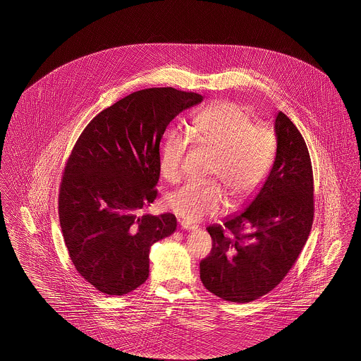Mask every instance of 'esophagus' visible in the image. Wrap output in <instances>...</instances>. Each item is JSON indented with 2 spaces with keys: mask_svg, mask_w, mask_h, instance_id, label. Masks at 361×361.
Listing matches in <instances>:
<instances>
[{
  "mask_svg": "<svg viewBox=\"0 0 361 361\" xmlns=\"http://www.w3.org/2000/svg\"><path fill=\"white\" fill-rule=\"evenodd\" d=\"M197 227H199L197 224H189V222H185V221L181 222V228L183 230H189L190 231V230H196Z\"/></svg>",
  "mask_w": 361,
  "mask_h": 361,
  "instance_id": "34e87169",
  "label": "esophagus"
}]
</instances>
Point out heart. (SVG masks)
Here are the masks:
<instances>
[{
    "instance_id": "b5f03b06",
    "label": "heart",
    "mask_w": 361,
    "mask_h": 361,
    "mask_svg": "<svg viewBox=\"0 0 361 361\" xmlns=\"http://www.w3.org/2000/svg\"><path fill=\"white\" fill-rule=\"evenodd\" d=\"M199 145L214 150L208 176L218 178L235 204L250 200L264 185L276 154L275 131L265 123H253L240 104L219 102L199 112L189 127ZM188 139L173 131L159 153V172L169 183L183 177ZM227 204L218 181L188 183L166 197V206L177 216L199 222L218 215Z\"/></svg>"
}]
</instances>
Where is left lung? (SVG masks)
Here are the masks:
<instances>
[{
    "instance_id": "1",
    "label": "left lung",
    "mask_w": 361,
    "mask_h": 361,
    "mask_svg": "<svg viewBox=\"0 0 361 361\" xmlns=\"http://www.w3.org/2000/svg\"><path fill=\"white\" fill-rule=\"evenodd\" d=\"M275 162L256 197L224 226L207 227L212 238L200 262L207 290L247 303L272 291L299 257L314 218V180L306 142L286 114L276 115Z\"/></svg>"
}]
</instances>
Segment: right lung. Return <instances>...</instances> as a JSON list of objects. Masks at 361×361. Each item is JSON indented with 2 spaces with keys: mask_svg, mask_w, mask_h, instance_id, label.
Segmentation results:
<instances>
[{
  "mask_svg": "<svg viewBox=\"0 0 361 361\" xmlns=\"http://www.w3.org/2000/svg\"><path fill=\"white\" fill-rule=\"evenodd\" d=\"M203 96L137 90L105 108L73 147L59 189V222L71 262L97 291L124 295L149 277V253L176 231L173 214L143 215L157 197L159 142Z\"/></svg>",
  "mask_w": 361,
  "mask_h": 361,
  "instance_id": "obj_1",
  "label": "right lung"
}]
</instances>
